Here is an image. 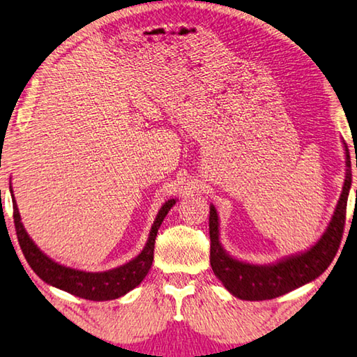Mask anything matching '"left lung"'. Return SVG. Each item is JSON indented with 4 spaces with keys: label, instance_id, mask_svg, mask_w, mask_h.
<instances>
[{
    "label": "left lung",
    "instance_id": "1",
    "mask_svg": "<svg viewBox=\"0 0 357 357\" xmlns=\"http://www.w3.org/2000/svg\"><path fill=\"white\" fill-rule=\"evenodd\" d=\"M347 151V178L340 200L332 215V220L321 239L310 250L289 257L271 266H258L238 261L222 249L219 241V219L217 211L211 204L209 238H211V266L229 293L244 301L274 299L291 289L315 280L321 275L334 259L340 247L347 220L348 193L351 187V160ZM357 167V165H356ZM357 195V190H356Z\"/></svg>",
    "mask_w": 357,
    "mask_h": 357
}]
</instances>
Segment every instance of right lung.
<instances>
[{
    "instance_id": "1",
    "label": "right lung",
    "mask_w": 357,
    "mask_h": 357,
    "mask_svg": "<svg viewBox=\"0 0 357 357\" xmlns=\"http://www.w3.org/2000/svg\"><path fill=\"white\" fill-rule=\"evenodd\" d=\"M14 198V195H12ZM176 200H168L164 206L160 208L159 214H157L154 225L151 228L148 243L144 249L138 257H135L132 261L119 266L116 269L107 271V273H84V271H77L66 268L53 261V259L44 255L38 245L29 239L28 233L23 228L20 222L19 208H17L15 200H12L14 204V223L17 239H19L20 249L25 255L28 264L31 269L38 274L42 280L50 283V285L56 287L59 289H64L74 296L89 301H110L121 298V296L129 293L137 285H140L142 280L146 277L148 271L153 264L154 259V243L157 231L164 222L168 211L173 208Z\"/></svg>"
}]
</instances>
